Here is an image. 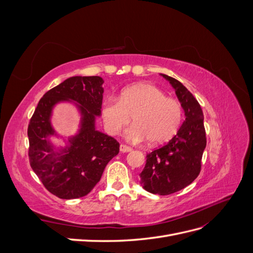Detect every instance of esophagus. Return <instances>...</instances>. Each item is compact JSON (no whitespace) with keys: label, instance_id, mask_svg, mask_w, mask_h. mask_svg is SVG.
<instances>
[{"label":"esophagus","instance_id":"1","mask_svg":"<svg viewBox=\"0 0 253 253\" xmlns=\"http://www.w3.org/2000/svg\"><path fill=\"white\" fill-rule=\"evenodd\" d=\"M131 151H132V148L127 147V145H126V144H120V152L126 153V152H131Z\"/></svg>","mask_w":253,"mask_h":253}]
</instances>
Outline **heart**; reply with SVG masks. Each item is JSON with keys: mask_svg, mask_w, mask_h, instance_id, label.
Instances as JSON below:
<instances>
[{"mask_svg": "<svg viewBox=\"0 0 253 253\" xmlns=\"http://www.w3.org/2000/svg\"><path fill=\"white\" fill-rule=\"evenodd\" d=\"M183 109L177 99L152 83L141 82L121 90L119 100L106 98L102 104V118L106 132L117 135L133 118L134 125L126 132L132 142L149 141L163 144L172 139L180 127Z\"/></svg>", "mask_w": 253, "mask_h": 253, "instance_id": "1", "label": "heart"}]
</instances>
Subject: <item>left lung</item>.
Returning <instances> with one entry per match:
<instances>
[{
  "label": "left lung",
  "mask_w": 253,
  "mask_h": 253,
  "mask_svg": "<svg viewBox=\"0 0 253 253\" xmlns=\"http://www.w3.org/2000/svg\"><path fill=\"white\" fill-rule=\"evenodd\" d=\"M162 76L175 89L186 120L169 142L147 154L140 183L150 193L169 195L189 186L200 174L207 139L200 103L178 80Z\"/></svg>",
  "instance_id": "obj_1"
}]
</instances>
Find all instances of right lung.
Masks as SVG:
<instances>
[{
    "label": "right lung",
    "mask_w": 253,
    "mask_h": 253,
    "mask_svg": "<svg viewBox=\"0 0 253 253\" xmlns=\"http://www.w3.org/2000/svg\"><path fill=\"white\" fill-rule=\"evenodd\" d=\"M103 79L75 76L49 89L40 99L28 125L30 167L44 187L62 200L87 195L100 180L110 160L119 153V142L95 127L101 115ZM73 101L82 114L80 132L57 150L48 138L52 109L57 103Z\"/></svg>",
    "instance_id": "obj_1"
}]
</instances>
